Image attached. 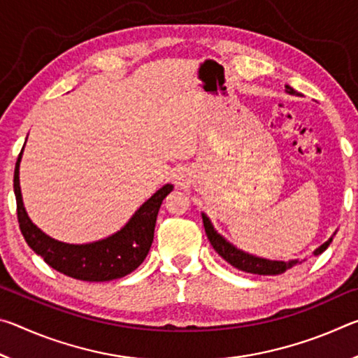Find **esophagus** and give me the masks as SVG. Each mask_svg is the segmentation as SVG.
Instances as JSON below:
<instances>
[{"label": "esophagus", "mask_w": 358, "mask_h": 358, "mask_svg": "<svg viewBox=\"0 0 358 358\" xmlns=\"http://www.w3.org/2000/svg\"><path fill=\"white\" fill-rule=\"evenodd\" d=\"M175 181H177V185H183V181H185V175L178 171L177 173H175Z\"/></svg>", "instance_id": "34e87169"}]
</instances>
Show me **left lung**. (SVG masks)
I'll return each instance as SVG.
<instances>
[{
  "instance_id": "1",
  "label": "left lung",
  "mask_w": 358,
  "mask_h": 358,
  "mask_svg": "<svg viewBox=\"0 0 358 358\" xmlns=\"http://www.w3.org/2000/svg\"><path fill=\"white\" fill-rule=\"evenodd\" d=\"M286 93L294 94V96H300V93H296L292 87H289V85H286ZM202 221H203L205 232H207V237L210 240L211 246L215 248V251L220 254V256L226 260V262L235 266V268L246 271V273L262 275V276H276V275L284 273V271L289 268H292L294 265L301 264L303 260H305V259L303 260L294 259V260H287V262H284V260H270V259L252 256V254H250V252L238 250L237 246H234L229 240L224 238L221 234H217V230L213 227L210 217L205 213H202ZM335 234H333L331 237L325 241V243H322L319 248L314 250V252H313L314 256H319V254H322L327 248H329L333 237H335Z\"/></svg>"
}]
</instances>
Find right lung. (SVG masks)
Listing matches in <instances>:
<instances>
[{
	"instance_id": "obj_1",
	"label": "right lung",
	"mask_w": 358,
	"mask_h": 358,
	"mask_svg": "<svg viewBox=\"0 0 358 358\" xmlns=\"http://www.w3.org/2000/svg\"><path fill=\"white\" fill-rule=\"evenodd\" d=\"M23 148L15 162L14 192L17 217H19L20 230L28 246L44 259L47 265L74 280L102 282L118 280L134 271L147 257L153 243L157 211L173 186L167 183L159 187L148 201H145L136 210V213L123 227L108 237L82 245L64 243L42 232L27 213L19 177Z\"/></svg>"
}]
</instances>
